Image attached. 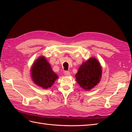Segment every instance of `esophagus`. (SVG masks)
Masks as SVG:
<instances>
[{"instance_id": "34e87169", "label": "esophagus", "mask_w": 132, "mask_h": 132, "mask_svg": "<svg viewBox=\"0 0 132 132\" xmlns=\"http://www.w3.org/2000/svg\"><path fill=\"white\" fill-rule=\"evenodd\" d=\"M64 75H65V76H70V72L69 71H64Z\"/></svg>"}]
</instances>
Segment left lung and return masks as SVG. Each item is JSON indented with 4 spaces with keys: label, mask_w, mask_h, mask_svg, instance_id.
Masks as SVG:
<instances>
[{
    "label": "left lung",
    "mask_w": 132,
    "mask_h": 132,
    "mask_svg": "<svg viewBox=\"0 0 132 132\" xmlns=\"http://www.w3.org/2000/svg\"><path fill=\"white\" fill-rule=\"evenodd\" d=\"M102 75L100 63L95 57H91L80 66L75 80L83 89L89 91L100 82Z\"/></svg>",
    "instance_id": "obj_1"
}]
</instances>
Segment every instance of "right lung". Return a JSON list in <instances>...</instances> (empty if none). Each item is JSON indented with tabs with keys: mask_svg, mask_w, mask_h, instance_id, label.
Segmentation results:
<instances>
[{
	"mask_svg": "<svg viewBox=\"0 0 132 132\" xmlns=\"http://www.w3.org/2000/svg\"><path fill=\"white\" fill-rule=\"evenodd\" d=\"M30 75L35 85L43 89L51 87L58 78L44 56L39 57L32 64Z\"/></svg>",
	"mask_w": 132,
	"mask_h": 132,
	"instance_id": "obj_1",
	"label": "right lung"
}]
</instances>
